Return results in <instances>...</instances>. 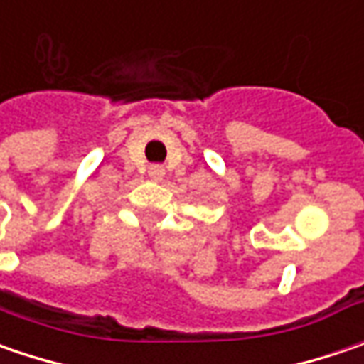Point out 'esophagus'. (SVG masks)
I'll list each match as a JSON object with an SVG mask.
<instances>
[{
    "instance_id": "esophagus-1",
    "label": "esophagus",
    "mask_w": 364,
    "mask_h": 364,
    "mask_svg": "<svg viewBox=\"0 0 364 364\" xmlns=\"http://www.w3.org/2000/svg\"><path fill=\"white\" fill-rule=\"evenodd\" d=\"M147 174H149V178H151V180L160 182L161 178L166 176V170H164V166H160V164H151V166L147 168Z\"/></svg>"
}]
</instances>
